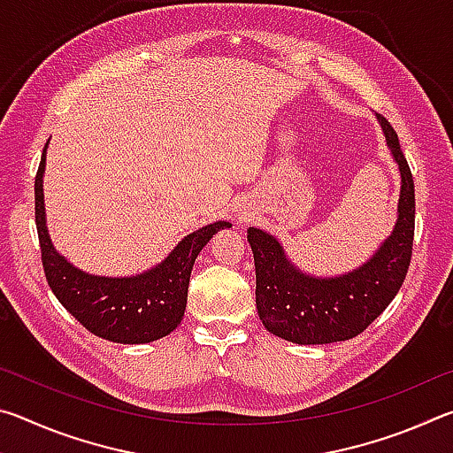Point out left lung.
<instances>
[{"label":"left lung","mask_w":453,"mask_h":453,"mask_svg":"<svg viewBox=\"0 0 453 453\" xmlns=\"http://www.w3.org/2000/svg\"><path fill=\"white\" fill-rule=\"evenodd\" d=\"M378 121L400 167L402 188L392 234L365 264L335 278H316L296 267L273 235L248 229L256 262L257 316L267 332L281 340L300 346L351 340L392 303L405 280L416 221L413 178L394 127L380 113Z\"/></svg>","instance_id":"left-lung-1"}]
</instances>
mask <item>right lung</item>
Returning a JSON list of instances; mask_svg holds the SVG:
<instances>
[{
    "mask_svg": "<svg viewBox=\"0 0 453 453\" xmlns=\"http://www.w3.org/2000/svg\"><path fill=\"white\" fill-rule=\"evenodd\" d=\"M45 150L48 143L35 175V226L45 280L53 296L83 327L104 340L134 346L172 334L186 311L189 275L197 254L219 229L232 224L216 221L196 229L175 245L162 264L143 273L129 278L86 273L58 254L50 240L43 205Z\"/></svg>",
    "mask_w": 453,
    "mask_h": 453,
    "instance_id": "add662e5",
    "label": "right lung"
}]
</instances>
